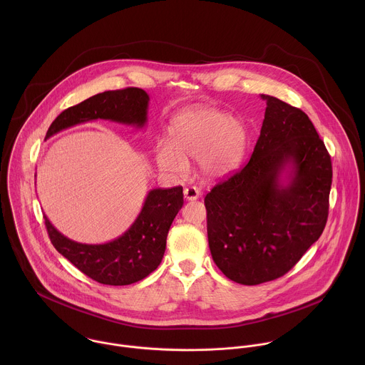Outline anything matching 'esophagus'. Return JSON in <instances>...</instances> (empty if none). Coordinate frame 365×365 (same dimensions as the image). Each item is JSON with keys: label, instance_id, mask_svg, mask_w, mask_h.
I'll return each mask as SVG.
<instances>
[{"label": "esophagus", "instance_id": "1", "mask_svg": "<svg viewBox=\"0 0 365 365\" xmlns=\"http://www.w3.org/2000/svg\"><path fill=\"white\" fill-rule=\"evenodd\" d=\"M184 197L187 201H195L201 197V191L197 187H188L184 190Z\"/></svg>", "mask_w": 365, "mask_h": 365}]
</instances>
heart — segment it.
I'll return each instance as SVG.
<instances>
[{"label": "heart", "instance_id": "b5f03b06", "mask_svg": "<svg viewBox=\"0 0 365 365\" xmlns=\"http://www.w3.org/2000/svg\"><path fill=\"white\" fill-rule=\"evenodd\" d=\"M170 143L156 148L158 168L171 177H184L188 161H198L200 173L209 181L233 175L247 150V130L243 122L226 112L190 108L174 116Z\"/></svg>", "mask_w": 365, "mask_h": 365}]
</instances>
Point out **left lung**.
Instances as JSON below:
<instances>
[{
  "instance_id": "1",
  "label": "left lung",
  "mask_w": 365,
  "mask_h": 365,
  "mask_svg": "<svg viewBox=\"0 0 365 365\" xmlns=\"http://www.w3.org/2000/svg\"><path fill=\"white\" fill-rule=\"evenodd\" d=\"M267 108L250 161L205 197L212 259L232 281L282 277L320 237L331 161L308 115L261 94Z\"/></svg>"
}]
</instances>
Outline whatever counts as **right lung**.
I'll use <instances>...</instances> for the list:
<instances>
[{"label": "right lung", "mask_w": 365, "mask_h": 365, "mask_svg": "<svg viewBox=\"0 0 365 365\" xmlns=\"http://www.w3.org/2000/svg\"><path fill=\"white\" fill-rule=\"evenodd\" d=\"M149 96L142 88L105 91L67 108L53 120L46 139L80 123L104 119L142 129L148 123ZM184 205L181 187L155 188L145 198L135 222L119 237L101 243H78L61 235L45 215L54 249L81 272L105 285H129L146 278L163 260L170 226Z\"/></svg>", "instance_id": "1"}]
</instances>
